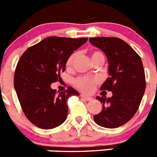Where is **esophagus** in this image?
<instances>
[{
    "label": "esophagus",
    "mask_w": 157,
    "mask_h": 157,
    "mask_svg": "<svg viewBox=\"0 0 157 157\" xmlns=\"http://www.w3.org/2000/svg\"><path fill=\"white\" fill-rule=\"evenodd\" d=\"M80 96H81L82 99H85V100L86 101H90L93 99V98L91 97V96H86V95H84V94H81L80 95Z\"/></svg>",
    "instance_id": "esophagus-1"
}]
</instances>
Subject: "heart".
Wrapping results in <instances>:
<instances>
[{
    "instance_id": "heart-1",
    "label": "heart",
    "mask_w": 157,
    "mask_h": 157,
    "mask_svg": "<svg viewBox=\"0 0 157 157\" xmlns=\"http://www.w3.org/2000/svg\"><path fill=\"white\" fill-rule=\"evenodd\" d=\"M77 56H78V53L77 52H74V53L71 54L67 58V61H66V68L67 70L72 69L73 66H74V62L77 60ZM91 58L93 62L99 59H102L105 61V57L100 52H97V51H94L91 53ZM99 83V80L96 77H80L74 80V83L77 88L82 92L84 93H91L94 90L95 87L96 85Z\"/></svg>"
}]
</instances>
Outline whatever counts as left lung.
Instances as JSON below:
<instances>
[{"label":"left lung","instance_id":"1","mask_svg":"<svg viewBox=\"0 0 157 157\" xmlns=\"http://www.w3.org/2000/svg\"><path fill=\"white\" fill-rule=\"evenodd\" d=\"M90 43L105 54L109 74L100 90L112 91V97L97 96L102 111L93 116L95 122L106 128L120 127L135 115L146 88L140 57L122 39L116 37L90 38Z\"/></svg>","mask_w":157,"mask_h":157}]
</instances>
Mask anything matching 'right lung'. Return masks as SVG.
Masks as SVG:
<instances>
[{"label":"right lung","instance_id":"1","mask_svg":"<svg viewBox=\"0 0 157 157\" xmlns=\"http://www.w3.org/2000/svg\"><path fill=\"white\" fill-rule=\"evenodd\" d=\"M87 39L46 38L29 47L19 60L14 88L25 115L36 127L52 129L66 120L67 99L79 93L71 86L58 93L51 85L61 79L67 58Z\"/></svg>","mask_w":157,"mask_h":157}]
</instances>
